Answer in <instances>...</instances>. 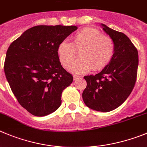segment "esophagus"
I'll list each match as a JSON object with an SVG mask.
<instances>
[{
    "mask_svg": "<svg viewBox=\"0 0 147 147\" xmlns=\"http://www.w3.org/2000/svg\"><path fill=\"white\" fill-rule=\"evenodd\" d=\"M80 79V76H77V75H74V80H77V79Z\"/></svg>",
    "mask_w": 147,
    "mask_h": 147,
    "instance_id": "34e87169",
    "label": "esophagus"
}]
</instances>
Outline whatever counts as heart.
Masks as SVG:
<instances>
[{
	"mask_svg": "<svg viewBox=\"0 0 147 147\" xmlns=\"http://www.w3.org/2000/svg\"><path fill=\"white\" fill-rule=\"evenodd\" d=\"M79 52L81 58L73 65L71 71L85 74L92 69L100 71L111 61L115 52L114 40L94 28H85L72 38V42L63 41L57 47V56L63 66L69 68Z\"/></svg>",
	"mask_w": 147,
	"mask_h": 147,
	"instance_id": "b5f03b06",
	"label": "heart"
}]
</instances>
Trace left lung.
I'll use <instances>...</instances> for the list:
<instances>
[{
    "label": "left lung",
    "instance_id": "left-lung-1",
    "mask_svg": "<svg viewBox=\"0 0 147 147\" xmlns=\"http://www.w3.org/2000/svg\"><path fill=\"white\" fill-rule=\"evenodd\" d=\"M101 25L114 40L115 52L109 64L100 73L84 76L87 87L82 98L87 107L108 112L122 105L131 93L136 82L138 54L125 34Z\"/></svg>",
    "mask_w": 147,
    "mask_h": 147
}]
</instances>
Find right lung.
<instances>
[{
  "mask_svg": "<svg viewBox=\"0 0 147 147\" xmlns=\"http://www.w3.org/2000/svg\"><path fill=\"white\" fill-rule=\"evenodd\" d=\"M76 29L74 25H37L9 46L4 63L6 79L20 104L33 115L44 117L56 111L62 92L73 82L57 50Z\"/></svg>",
  "mask_w": 147,
  "mask_h": 147,
  "instance_id": "add662e5",
  "label": "right lung"
}]
</instances>
